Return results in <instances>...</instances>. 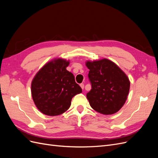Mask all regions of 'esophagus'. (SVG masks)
Returning a JSON list of instances; mask_svg holds the SVG:
<instances>
[{
    "mask_svg": "<svg viewBox=\"0 0 158 158\" xmlns=\"http://www.w3.org/2000/svg\"><path fill=\"white\" fill-rule=\"evenodd\" d=\"M80 87H81V88H82V89H84V84H80Z\"/></svg>",
    "mask_w": 158,
    "mask_h": 158,
    "instance_id": "esophagus-1",
    "label": "esophagus"
}]
</instances>
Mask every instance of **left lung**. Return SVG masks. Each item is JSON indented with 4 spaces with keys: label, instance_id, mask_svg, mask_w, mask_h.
Listing matches in <instances>:
<instances>
[{
    "label": "left lung",
    "instance_id": "1",
    "mask_svg": "<svg viewBox=\"0 0 158 158\" xmlns=\"http://www.w3.org/2000/svg\"><path fill=\"white\" fill-rule=\"evenodd\" d=\"M92 89L86 94L90 106L103 114L118 112L125 104L130 89L126 74L111 60L86 61Z\"/></svg>",
    "mask_w": 158,
    "mask_h": 158
}]
</instances>
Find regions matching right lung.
I'll return each instance as SVG.
<instances>
[{"label":"right lung","instance_id":"1","mask_svg":"<svg viewBox=\"0 0 158 158\" xmlns=\"http://www.w3.org/2000/svg\"><path fill=\"white\" fill-rule=\"evenodd\" d=\"M69 63V60L63 59H53L43 66L32 80L33 100L46 115L64 113L70 107L73 98L82 92L73 74L66 70Z\"/></svg>","mask_w":158,"mask_h":158}]
</instances>
